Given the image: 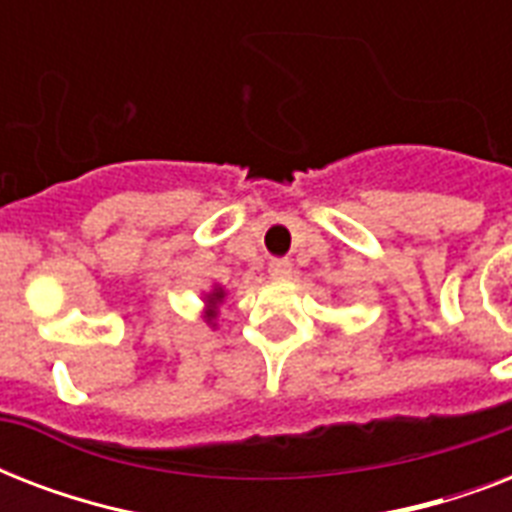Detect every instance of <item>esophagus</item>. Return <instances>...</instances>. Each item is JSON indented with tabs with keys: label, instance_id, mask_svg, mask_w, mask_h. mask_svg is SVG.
I'll return each mask as SVG.
<instances>
[{
	"label": "esophagus",
	"instance_id": "obj_1",
	"mask_svg": "<svg viewBox=\"0 0 512 512\" xmlns=\"http://www.w3.org/2000/svg\"><path fill=\"white\" fill-rule=\"evenodd\" d=\"M268 273H271V279H289V276H292V260H287V257H276V260H271V265H268Z\"/></svg>",
	"mask_w": 512,
	"mask_h": 512
}]
</instances>
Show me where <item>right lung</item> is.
Listing matches in <instances>:
<instances>
[{
    "instance_id": "right-lung-1",
    "label": "right lung",
    "mask_w": 512,
    "mask_h": 512,
    "mask_svg": "<svg viewBox=\"0 0 512 512\" xmlns=\"http://www.w3.org/2000/svg\"><path fill=\"white\" fill-rule=\"evenodd\" d=\"M220 297H223V292H215V295H212V300H209V303H217ZM209 316H215V313H209Z\"/></svg>"
}]
</instances>
